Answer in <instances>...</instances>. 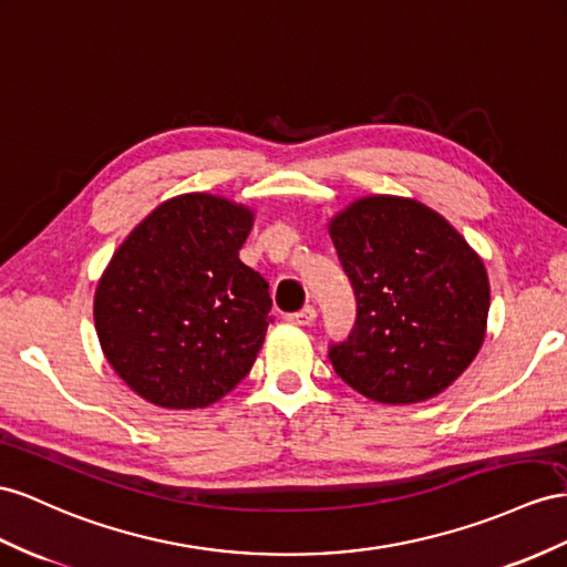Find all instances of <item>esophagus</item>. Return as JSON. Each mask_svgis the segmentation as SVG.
<instances>
[{
    "instance_id": "34e87169",
    "label": "esophagus",
    "mask_w": 567,
    "mask_h": 567,
    "mask_svg": "<svg viewBox=\"0 0 567 567\" xmlns=\"http://www.w3.org/2000/svg\"><path fill=\"white\" fill-rule=\"evenodd\" d=\"M316 321V309L313 307H303L297 313H289V323L295 326H311Z\"/></svg>"
}]
</instances>
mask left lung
<instances>
[{
	"mask_svg": "<svg viewBox=\"0 0 567 567\" xmlns=\"http://www.w3.org/2000/svg\"><path fill=\"white\" fill-rule=\"evenodd\" d=\"M357 321L330 344L332 369L383 404L424 402L457 381L486 336L482 258L445 217L400 196H367L330 220Z\"/></svg>",
	"mask_w": 567,
	"mask_h": 567,
	"instance_id": "8db88e82",
	"label": "left lung"
}]
</instances>
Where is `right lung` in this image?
Instances as JSON below:
<instances>
[{"label": "right lung", "instance_id": "1", "mask_svg": "<svg viewBox=\"0 0 567 567\" xmlns=\"http://www.w3.org/2000/svg\"><path fill=\"white\" fill-rule=\"evenodd\" d=\"M254 213L223 196H174L134 227L95 289L100 347L157 408L196 410L251 371L266 340L268 282L239 260Z\"/></svg>", "mask_w": 567, "mask_h": 567}]
</instances>
